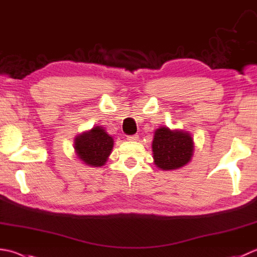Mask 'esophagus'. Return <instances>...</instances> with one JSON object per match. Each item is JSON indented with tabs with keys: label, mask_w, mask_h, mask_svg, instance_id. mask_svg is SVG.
<instances>
[{
	"label": "esophagus",
	"mask_w": 257,
	"mask_h": 257,
	"mask_svg": "<svg viewBox=\"0 0 257 257\" xmlns=\"http://www.w3.org/2000/svg\"><path fill=\"white\" fill-rule=\"evenodd\" d=\"M127 139L129 142H137L139 139V136L138 135H133V136H127Z\"/></svg>",
	"instance_id": "1"
}]
</instances>
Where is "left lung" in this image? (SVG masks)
Instances as JSON below:
<instances>
[{"label": "left lung", "instance_id": "8db88e82", "mask_svg": "<svg viewBox=\"0 0 257 257\" xmlns=\"http://www.w3.org/2000/svg\"><path fill=\"white\" fill-rule=\"evenodd\" d=\"M152 148L156 167L162 170H176L192 160L195 145L188 132L172 130L162 125L155 130Z\"/></svg>", "mask_w": 257, "mask_h": 257}]
</instances>
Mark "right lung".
<instances>
[{
    "label": "right lung",
    "mask_w": 257,
    "mask_h": 257,
    "mask_svg": "<svg viewBox=\"0 0 257 257\" xmlns=\"http://www.w3.org/2000/svg\"><path fill=\"white\" fill-rule=\"evenodd\" d=\"M113 138L101 125L75 136L73 148L75 156L90 167H101L113 148Z\"/></svg>",
    "instance_id": "1"
}]
</instances>
